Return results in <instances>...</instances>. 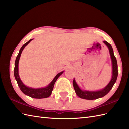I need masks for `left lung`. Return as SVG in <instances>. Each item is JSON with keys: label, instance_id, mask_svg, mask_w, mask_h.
Masks as SVG:
<instances>
[{"label": "left lung", "instance_id": "obj_1", "mask_svg": "<svg viewBox=\"0 0 129 129\" xmlns=\"http://www.w3.org/2000/svg\"><path fill=\"white\" fill-rule=\"evenodd\" d=\"M104 43L108 47L109 53L111 60L112 63V78L108 84L104 88L97 91H89V90H83L79 86L78 84L75 80V78L73 80V86L76 95L79 98L86 100H95L97 99L102 98L105 96L110 91L112 87L115 83L118 75L117 71V64L116 57H115L114 51L111 45L106 41H103Z\"/></svg>", "mask_w": 129, "mask_h": 129}]
</instances>
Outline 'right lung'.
Listing matches in <instances>:
<instances>
[{"mask_svg": "<svg viewBox=\"0 0 129 129\" xmlns=\"http://www.w3.org/2000/svg\"><path fill=\"white\" fill-rule=\"evenodd\" d=\"M33 39H30L28 42H26L25 44L22 46V47L19 50V54L18 56H16V58L15 62V67H14V76L15 78V80L17 82L18 86L19 88L20 89L21 91H22L24 94L26 95H28L29 96L35 98V99H43V98H46L50 96L51 94V92L53 91L54 86L56 80L59 76L61 75L62 74L64 73V71L60 72L57 74L55 76V78L53 79V80L51 81V83L48 85L47 86L44 87H41V88H33L31 87H29L26 86L24 84L22 81L21 80L20 78V76L19 75V59L21 56V53L23 50V49L25 48V46L31 42Z\"/></svg>", "mask_w": 129, "mask_h": 129, "instance_id": "add662e5", "label": "right lung"}]
</instances>
